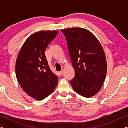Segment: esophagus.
<instances>
[{
  "label": "esophagus",
  "instance_id": "obj_1",
  "mask_svg": "<svg viewBox=\"0 0 128 128\" xmlns=\"http://www.w3.org/2000/svg\"><path fill=\"white\" fill-rule=\"evenodd\" d=\"M59 73H60V75H62L63 73H64V70H60V72H59Z\"/></svg>",
  "mask_w": 128,
  "mask_h": 128
}]
</instances>
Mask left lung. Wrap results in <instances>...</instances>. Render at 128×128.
<instances>
[{"instance_id": "left-lung-1", "label": "left lung", "mask_w": 128, "mask_h": 128, "mask_svg": "<svg viewBox=\"0 0 128 128\" xmlns=\"http://www.w3.org/2000/svg\"><path fill=\"white\" fill-rule=\"evenodd\" d=\"M75 71L70 81L74 92L86 98L97 94L106 79L107 64L102 46L88 30L76 27L62 30Z\"/></svg>"}]
</instances>
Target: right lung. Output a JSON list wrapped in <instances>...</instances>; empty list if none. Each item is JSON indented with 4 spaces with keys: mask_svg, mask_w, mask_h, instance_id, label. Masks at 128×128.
Listing matches in <instances>:
<instances>
[{
    "mask_svg": "<svg viewBox=\"0 0 128 128\" xmlns=\"http://www.w3.org/2000/svg\"><path fill=\"white\" fill-rule=\"evenodd\" d=\"M58 31H40L27 38L16 62V75L19 84L28 95L36 100L50 96L56 86L58 77L50 70L45 50Z\"/></svg>",
    "mask_w": 128,
    "mask_h": 128,
    "instance_id": "obj_1",
    "label": "right lung"
}]
</instances>
